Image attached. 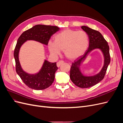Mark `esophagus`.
Wrapping results in <instances>:
<instances>
[{"instance_id":"esophagus-1","label":"esophagus","mask_w":123,"mask_h":123,"mask_svg":"<svg viewBox=\"0 0 123 123\" xmlns=\"http://www.w3.org/2000/svg\"><path fill=\"white\" fill-rule=\"evenodd\" d=\"M63 63H64V62L63 61H59L58 62H57V66L58 67H59V66H60Z\"/></svg>"}]
</instances>
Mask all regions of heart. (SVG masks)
<instances>
[{
    "label": "heart",
    "mask_w": 123,
    "mask_h": 123,
    "mask_svg": "<svg viewBox=\"0 0 123 123\" xmlns=\"http://www.w3.org/2000/svg\"><path fill=\"white\" fill-rule=\"evenodd\" d=\"M89 44V36L86 32L66 29L54 36V42H49L48 48L50 53L54 56L64 51L67 57L74 59L85 53Z\"/></svg>",
    "instance_id": "b5f03b06"
}]
</instances>
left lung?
Masks as SVG:
<instances>
[{
  "mask_svg": "<svg viewBox=\"0 0 123 123\" xmlns=\"http://www.w3.org/2000/svg\"><path fill=\"white\" fill-rule=\"evenodd\" d=\"M81 28L87 33L89 39V47L85 54L77 58L72 62L71 67L70 78L76 86L81 88L91 87L99 83L105 75L108 66L110 62L109 47L107 41L99 32L87 26H81ZM102 51L104 58V66L100 72L93 76H85L81 72L80 66L88 53L94 49Z\"/></svg>",
  "mask_w": 123,
  "mask_h": 123,
  "instance_id": "left-lung-1",
  "label": "left lung"
}]
</instances>
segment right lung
<instances>
[{
  "instance_id": "add662e5",
  "label": "right lung",
  "mask_w": 123,
  "mask_h": 123,
  "mask_svg": "<svg viewBox=\"0 0 123 123\" xmlns=\"http://www.w3.org/2000/svg\"><path fill=\"white\" fill-rule=\"evenodd\" d=\"M59 29L57 26L37 25L24 32L18 38L14 52L16 71L23 82L29 88L40 90L50 87L54 80L55 73L58 68L56 62H50L44 60L38 72L35 74L25 72L22 69L19 61L21 47L27 40H35L47 45L51 37Z\"/></svg>"
}]
</instances>
